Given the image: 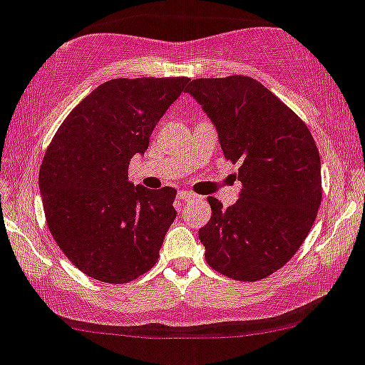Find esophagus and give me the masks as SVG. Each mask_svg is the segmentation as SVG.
I'll return each mask as SVG.
<instances>
[{
  "mask_svg": "<svg viewBox=\"0 0 365 365\" xmlns=\"http://www.w3.org/2000/svg\"><path fill=\"white\" fill-rule=\"evenodd\" d=\"M195 195L192 192H189V190H178V199L180 201H190V199H194Z\"/></svg>",
  "mask_w": 365,
  "mask_h": 365,
  "instance_id": "34e87169",
  "label": "esophagus"
}]
</instances>
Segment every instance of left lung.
<instances>
[{
    "mask_svg": "<svg viewBox=\"0 0 365 365\" xmlns=\"http://www.w3.org/2000/svg\"><path fill=\"white\" fill-rule=\"evenodd\" d=\"M187 92L217 129L225 159L240 164V199L199 229L206 262L241 282L285 266L308 236L322 201L320 155L304 122L250 76L195 78Z\"/></svg>",
    "mask_w": 365,
    "mask_h": 365,
    "instance_id": "left-lung-1",
    "label": "left lung"
}]
</instances>
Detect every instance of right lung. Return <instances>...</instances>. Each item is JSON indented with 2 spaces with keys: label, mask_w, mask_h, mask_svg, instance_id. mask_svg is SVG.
Instances as JSON below:
<instances>
[{
  "label": "right lung",
  "mask_w": 365,
  "mask_h": 365,
  "mask_svg": "<svg viewBox=\"0 0 365 365\" xmlns=\"http://www.w3.org/2000/svg\"><path fill=\"white\" fill-rule=\"evenodd\" d=\"M185 83L183 76L108 80L68 115L48 145L38 176L47 225L91 278L128 283L159 259L176 218V190L134 187L128 170Z\"/></svg>",
  "instance_id": "obj_1"
}]
</instances>
